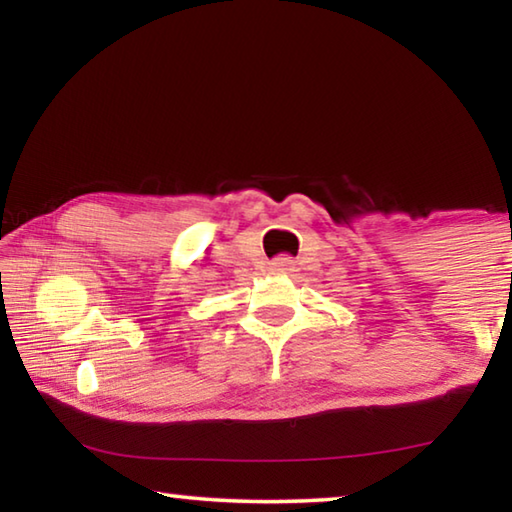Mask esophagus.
Segmentation results:
<instances>
[{"instance_id": "esophagus-1", "label": "esophagus", "mask_w": 512, "mask_h": 512, "mask_svg": "<svg viewBox=\"0 0 512 512\" xmlns=\"http://www.w3.org/2000/svg\"><path fill=\"white\" fill-rule=\"evenodd\" d=\"M293 266H295V262H293V259L288 257V255L277 257L275 262L271 264V268H273V271H277V273H291Z\"/></svg>"}]
</instances>
